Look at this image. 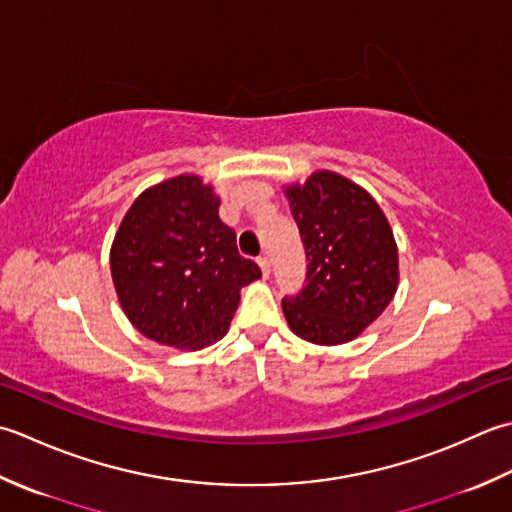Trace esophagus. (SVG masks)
<instances>
[{"label":"esophagus","instance_id":"1","mask_svg":"<svg viewBox=\"0 0 512 512\" xmlns=\"http://www.w3.org/2000/svg\"><path fill=\"white\" fill-rule=\"evenodd\" d=\"M256 263H258L260 271H263V276L267 278V276H269V258H267V256H260V258L256 260Z\"/></svg>","mask_w":512,"mask_h":512}]
</instances>
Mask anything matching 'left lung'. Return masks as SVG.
Listing matches in <instances>:
<instances>
[{
	"instance_id": "obj_1",
	"label": "left lung",
	"mask_w": 512,
	"mask_h": 512,
	"mask_svg": "<svg viewBox=\"0 0 512 512\" xmlns=\"http://www.w3.org/2000/svg\"><path fill=\"white\" fill-rule=\"evenodd\" d=\"M285 196L305 245L307 278L283 300L291 331L314 344H342L367 329L398 289V245L373 196L318 170Z\"/></svg>"
}]
</instances>
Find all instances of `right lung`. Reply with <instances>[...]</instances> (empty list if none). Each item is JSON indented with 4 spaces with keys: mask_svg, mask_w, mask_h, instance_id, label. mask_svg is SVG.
<instances>
[{
    "mask_svg": "<svg viewBox=\"0 0 512 512\" xmlns=\"http://www.w3.org/2000/svg\"><path fill=\"white\" fill-rule=\"evenodd\" d=\"M218 205L212 185L183 174L148 187L123 216L110 249L112 283L145 338L210 347L227 333L241 289L260 278Z\"/></svg>",
    "mask_w": 512,
    "mask_h": 512,
    "instance_id": "obj_1",
    "label": "right lung"
}]
</instances>
